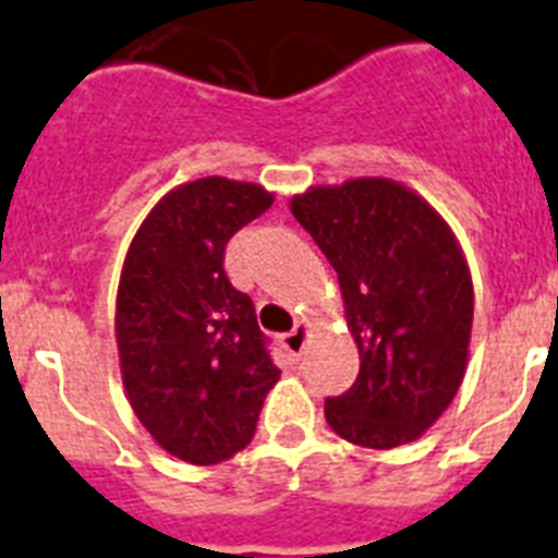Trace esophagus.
<instances>
[{"label":"esophagus","instance_id":"esophagus-1","mask_svg":"<svg viewBox=\"0 0 558 558\" xmlns=\"http://www.w3.org/2000/svg\"><path fill=\"white\" fill-rule=\"evenodd\" d=\"M280 343H283V349H287L289 354L298 360L303 354V349H306V326H301V323H298L292 331H287V335L280 337Z\"/></svg>","mask_w":558,"mask_h":558}]
</instances>
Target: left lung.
Segmentation results:
<instances>
[{
  "label": "left lung",
  "instance_id": "obj_1",
  "mask_svg": "<svg viewBox=\"0 0 558 558\" xmlns=\"http://www.w3.org/2000/svg\"><path fill=\"white\" fill-rule=\"evenodd\" d=\"M292 215L335 266L360 351L326 423L363 448L411 442L451 405L474 323L471 271L448 223L405 186L357 178L315 186Z\"/></svg>",
  "mask_w": 558,
  "mask_h": 558
}]
</instances>
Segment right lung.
I'll return each mask as SVG.
<instances>
[{
	"label": "right lung",
	"instance_id": "right-lung-1",
	"mask_svg": "<svg viewBox=\"0 0 558 558\" xmlns=\"http://www.w3.org/2000/svg\"><path fill=\"white\" fill-rule=\"evenodd\" d=\"M269 207L264 186L229 178L178 186L121 269L116 340L130 405L158 446L192 465L250 446L280 377L255 303L223 269L229 238Z\"/></svg>",
	"mask_w": 558,
	"mask_h": 558
}]
</instances>
